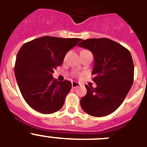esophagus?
<instances>
[{
	"instance_id": "esophagus-1",
	"label": "esophagus",
	"mask_w": 147,
	"mask_h": 147,
	"mask_svg": "<svg viewBox=\"0 0 147 147\" xmlns=\"http://www.w3.org/2000/svg\"><path fill=\"white\" fill-rule=\"evenodd\" d=\"M80 86V84L76 82H72V88H78V87Z\"/></svg>"
}]
</instances>
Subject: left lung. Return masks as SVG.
Returning a JSON list of instances; mask_svg holds the SVG:
<instances>
[{
  "label": "left lung",
  "mask_w": 147,
  "mask_h": 147,
  "mask_svg": "<svg viewBox=\"0 0 147 147\" xmlns=\"http://www.w3.org/2000/svg\"><path fill=\"white\" fill-rule=\"evenodd\" d=\"M78 46L90 51L94 57L92 74L96 88L85 85L87 94L80 101L82 110L96 117L112 113L121 105L134 79L130 52L107 38L88 39Z\"/></svg>",
  "instance_id": "1"
}]
</instances>
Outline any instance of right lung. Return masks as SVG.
<instances>
[{
  "mask_svg": "<svg viewBox=\"0 0 147 147\" xmlns=\"http://www.w3.org/2000/svg\"><path fill=\"white\" fill-rule=\"evenodd\" d=\"M81 40L45 36L20 48L15 61V78L23 98L34 110L51 114L62 108L72 84L57 81L52 74L62 64L67 51Z\"/></svg>",
  "mask_w": 147,
  "mask_h": 147,
  "instance_id": "1",
  "label": "right lung"
}]
</instances>
